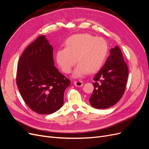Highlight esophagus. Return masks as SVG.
I'll return each mask as SVG.
<instances>
[{
  "instance_id": "obj_1",
  "label": "esophagus",
  "mask_w": 149,
  "mask_h": 149,
  "mask_svg": "<svg viewBox=\"0 0 149 149\" xmlns=\"http://www.w3.org/2000/svg\"><path fill=\"white\" fill-rule=\"evenodd\" d=\"M74 83L75 84V86H78V87H81L83 85V81L81 79H78V80L75 81Z\"/></svg>"
}]
</instances>
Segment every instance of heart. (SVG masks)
Returning <instances> with one entry per match:
<instances>
[{
  "label": "heart",
  "instance_id": "1",
  "mask_svg": "<svg viewBox=\"0 0 149 149\" xmlns=\"http://www.w3.org/2000/svg\"><path fill=\"white\" fill-rule=\"evenodd\" d=\"M65 45L66 48L57 51L56 62L64 73H69L77 61L79 64L74 71V76L97 71L103 65L108 52V45L104 39L87 33L71 36L66 40Z\"/></svg>",
  "mask_w": 149,
  "mask_h": 149
}]
</instances>
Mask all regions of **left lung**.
I'll use <instances>...</instances> for the list:
<instances>
[{
  "instance_id": "8db88e82",
  "label": "left lung",
  "mask_w": 149,
  "mask_h": 149,
  "mask_svg": "<svg viewBox=\"0 0 149 149\" xmlns=\"http://www.w3.org/2000/svg\"><path fill=\"white\" fill-rule=\"evenodd\" d=\"M104 65L94 75V87L89 99L96 109H106L115 105L125 92L128 78V67L118 46L110 50Z\"/></svg>"
}]
</instances>
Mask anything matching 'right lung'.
I'll use <instances>...</instances> for the list:
<instances>
[{
  "label": "right lung",
  "mask_w": 149,
  "mask_h": 149,
  "mask_svg": "<svg viewBox=\"0 0 149 149\" xmlns=\"http://www.w3.org/2000/svg\"><path fill=\"white\" fill-rule=\"evenodd\" d=\"M53 49L43 35L26 47L18 61L16 82L26 104L40 114H50L63 105L70 80L54 66Z\"/></svg>",
  "instance_id": "obj_1"
}]
</instances>
